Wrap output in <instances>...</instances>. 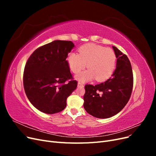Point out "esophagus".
<instances>
[{
	"label": "esophagus",
	"instance_id": "34e87169",
	"mask_svg": "<svg viewBox=\"0 0 156 156\" xmlns=\"http://www.w3.org/2000/svg\"><path fill=\"white\" fill-rule=\"evenodd\" d=\"M84 86V84L82 82H78V87H83Z\"/></svg>",
	"mask_w": 156,
	"mask_h": 156
}]
</instances>
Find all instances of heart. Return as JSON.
I'll list each match as a JSON object with an SVG mask.
<instances>
[{"label":"heart","instance_id":"b5f03b06","mask_svg":"<svg viewBox=\"0 0 156 156\" xmlns=\"http://www.w3.org/2000/svg\"><path fill=\"white\" fill-rule=\"evenodd\" d=\"M79 54L71 53L67 62L72 72L77 74L86 66L87 70L79 74L77 79L84 82L95 78L97 81H105L110 78L115 69L116 57L115 52L95 44H86L80 47Z\"/></svg>","mask_w":156,"mask_h":156}]
</instances>
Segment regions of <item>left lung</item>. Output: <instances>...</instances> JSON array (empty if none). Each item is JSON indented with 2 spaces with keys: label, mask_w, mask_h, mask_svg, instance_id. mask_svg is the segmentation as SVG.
Returning <instances> with one entry per match:
<instances>
[{
  "label": "left lung",
  "mask_w": 156,
  "mask_h": 156,
  "mask_svg": "<svg viewBox=\"0 0 156 156\" xmlns=\"http://www.w3.org/2000/svg\"><path fill=\"white\" fill-rule=\"evenodd\" d=\"M116 68L112 77L96 85L86 84L83 97L84 108L88 114L107 119L116 115L129 100L133 87V75L127 56L112 46Z\"/></svg>",
  "instance_id": "8db88e82"
}]
</instances>
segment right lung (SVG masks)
<instances>
[{
	"label": "right lung",
	"mask_w": 156,
	"mask_h": 156,
	"mask_svg": "<svg viewBox=\"0 0 156 156\" xmlns=\"http://www.w3.org/2000/svg\"><path fill=\"white\" fill-rule=\"evenodd\" d=\"M74 44L55 40L36 49L28 58L23 73L26 95L37 109L55 114L66 107V100L77 87L66 58Z\"/></svg>",
	"instance_id": "add662e5"
}]
</instances>
